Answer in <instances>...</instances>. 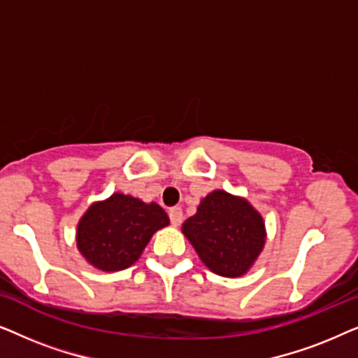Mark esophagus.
Wrapping results in <instances>:
<instances>
[{"label":"esophagus","mask_w":358,"mask_h":358,"mask_svg":"<svg viewBox=\"0 0 358 358\" xmlns=\"http://www.w3.org/2000/svg\"><path fill=\"white\" fill-rule=\"evenodd\" d=\"M182 218H184V215H182V210H180V207H174V208L169 210V220H171V223L174 224V227L180 224Z\"/></svg>","instance_id":"esophagus-1"}]
</instances>
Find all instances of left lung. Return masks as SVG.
Masks as SVG:
<instances>
[{"label":"left lung","instance_id":"left-lung-1","mask_svg":"<svg viewBox=\"0 0 358 358\" xmlns=\"http://www.w3.org/2000/svg\"><path fill=\"white\" fill-rule=\"evenodd\" d=\"M182 231L210 271L223 277L248 272L266 243L262 217L244 199L215 190L200 202Z\"/></svg>","mask_w":358,"mask_h":358}]
</instances>
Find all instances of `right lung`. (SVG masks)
Segmentation results:
<instances>
[{
  "instance_id": "add662e5",
  "label": "right lung",
  "mask_w": 358,
  "mask_h": 358,
  "mask_svg": "<svg viewBox=\"0 0 358 358\" xmlns=\"http://www.w3.org/2000/svg\"><path fill=\"white\" fill-rule=\"evenodd\" d=\"M168 224V215L159 205L114 194L91 205L78 224L76 244L94 267L106 272L124 271L138 261L153 233Z\"/></svg>"
}]
</instances>
